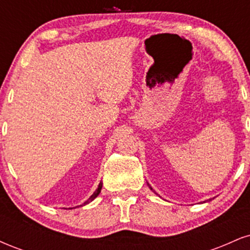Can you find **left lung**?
<instances>
[{
	"mask_svg": "<svg viewBox=\"0 0 250 250\" xmlns=\"http://www.w3.org/2000/svg\"><path fill=\"white\" fill-rule=\"evenodd\" d=\"M147 185L149 186V188H150V189H151V190H153V188H151V187H150V185H149V183H148V182H147ZM153 191H154V190H153ZM154 193H155V191H154ZM155 194H156V193H155ZM205 202H206V201H205Z\"/></svg>",
	"mask_w": 250,
	"mask_h": 250,
	"instance_id": "left-lung-1",
	"label": "left lung"
}]
</instances>
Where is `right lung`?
I'll return each mask as SVG.
<instances>
[{
	"label": "right lung",
	"instance_id": "1",
	"mask_svg": "<svg viewBox=\"0 0 250 250\" xmlns=\"http://www.w3.org/2000/svg\"><path fill=\"white\" fill-rule=\"evenodd\" d=\"M101 189H102V182H100V185H99V187H97V189L95 191H94V194L91 195L90 197H89V199L85 201L84 203H83V205H80V206H77V207H83V206H85V205H88V203H90L91 201H94L96 199L97 196H99V194L101 193ZM69 209H73V208H69Z\"/></svg>",
	"mask_w": 250,
	"mask_h": 250
}]
</instances>
